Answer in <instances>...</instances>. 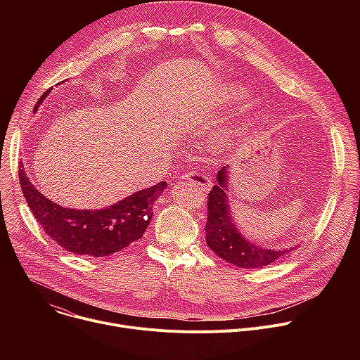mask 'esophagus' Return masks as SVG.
<instances>
[{
	"instance_id": "esophagus-1",
	"label": "esophagus",
	"mask_w": 360,
	"mask_h": 360,
	"mask_svg": "<svg viewBox=\"0 0 360 360\" xmlns=\"http://www.w3.org/2000/svg\"><path fill=\"white\" fill-rule=\"evenodd\" d=\"M186 179H189L192 184H195L200 191H208L210 186H211V179L203 175L200 172H196V171H191L186 174Z\"/></svg>"
}]
</instances>
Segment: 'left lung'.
Segmentation results:
<instances>
[{"label":"left lung","instance_id":"1","mask_svg":"<svg viewBox=\"0 0 360 360\" xmlns=\"http://www.w3.org/2000/svg\"><path fill=\"white\" fill-rule=\"evenodd\" d=\"M228 167L218 171V184L212 186L208 193V217L205 233L207 245L224 261L238 266L256 269L274 264L283 256L290 253L289 249H265L246 240L232 224V214L229 210L228 192Z\"/></svg>","mask_w":360,"mask_h":360}]
</instances>
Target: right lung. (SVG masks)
I'll return each mask as SVG.
<instances>
[{"mask_svg": "<svg viewBox=\"0 0 360 360\" xmlns=\"http://www.w3.org/2000/svg\"><path fill=\"white\" fill-rule=\"evenodd\" d=\"M48 92L49 89L38 99L34 112ZM18 175L28 207L45 233L65 250L92 258L110 256L141 239L150 222L153 202L167 188V182L161 181L105 210L78 211L60 207L45 198L31 184L24 167Z\"/></svg>", "mask_w": 360, "mask_h": 360, "instance_id": "right-lung-1", "label": "right lung"}]
</instances>
